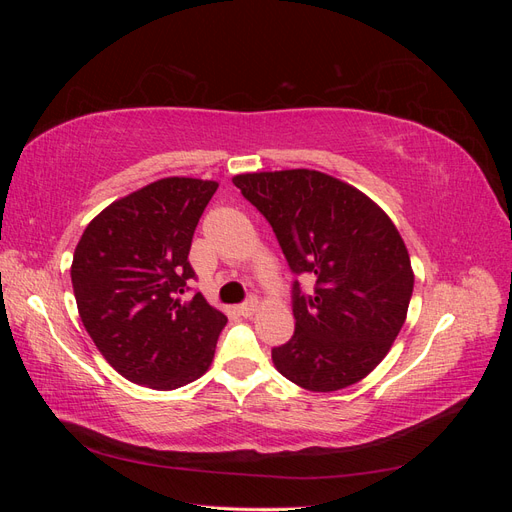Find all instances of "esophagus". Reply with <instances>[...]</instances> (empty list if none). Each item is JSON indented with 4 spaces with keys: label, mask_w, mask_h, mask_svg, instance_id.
Segmentation results:
<instances>
[{
    "label": "esophagus",
    "mask_w": 512,
    "mask_h": 512,
    "mask_svg": "<svg viewBox=\"0 0 512 512\" xmlns=\"http://www.w3.org/2000/svg\"><path fill=\"white\" fill-rule=\"evenodd\" d=\"M237 309H239V314L245 316V318H247V316H254V314L258 312V301H256V299H250V301H245L243 305H239Z\"/></svg>",
    "instance_id": "34e87169"
}]
</instances>
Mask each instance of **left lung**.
Here are the masks:
<instances>
[{"label": "left lung", "instance_id": "left-lung-1", "mask_svg": "<svg viewBox=\"0 0 512 512\" xmlns=\"http://www.w3.org/2000/svg\"><path fill=\"white\" fill-rule=\"evenodd\" d=\"M232 183L265 215L294 273V335L273 348L284 378L314 393L363 380L404 327L414 288L408 247L393 220L354 185L320 170H262Z\"/></svg>", "mask_w": 512, "mask_h": 512}]
</instances>
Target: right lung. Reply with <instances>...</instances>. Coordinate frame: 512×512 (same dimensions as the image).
<instances>
[{
    "instance_id": "right-lung-1",
    "label": "right lung",
    "mask_w": 512,
    "mask_h": 512,
    "mask_svg": "<svg viewBox=\"0 0 512 512\" xmlns=\"http://www.w3.org/2000/svg\"><path fill=\"white\" fill-rule=\"evenodd\" d=\"M218 181L164 177L91 220L72 258L76 307L115 371L173 391L209 369L228 318L196 292L188 262L196 224Z\"/></svg>"
}]
</instances>
